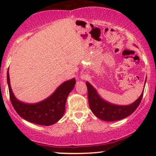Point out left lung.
<instances>
[{
  "label": "left lung",
  "instance_id": "8db88e82",
  "mask_svg": "<svg viewBox=\"0 0 156 156\" xmlns=\"http://www.w3.org/2000/svg\"><path fill=\"white\" fill-rule=\"evenodd\" d=\"M86 85L87 87L88 103L91 111L97 118L106 122L121 120L131 115L139 106L144 96L143 91L140 97L132 104L127 106H118L103 100L98 95L95 88L87 81L86 82Z\"/></svg>",
  "mask_w": 156,
  "mask_h": 156
}]
</instances>
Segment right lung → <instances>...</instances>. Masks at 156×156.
Wrapping results in <instances>:
<instances>
[{"label":"right lung","instance_id":"right-lung-1","mask_svg":"<svg viewBox=\"0 0 156 156\" xmlns=\"http://www.w3.org/2000/svg\"><path fill=\"white\" fill-rule=\"evenodd\" d=\"M7 77L11 103L19 115L31 123L45 126L56 123L62 117L67 97L75 84V79L72 78L62 83L46 100L34 104H27L19 101L13 95L8 71Z\"/></svg>","mask_w":156,"mask_h":156}]
</instances>
